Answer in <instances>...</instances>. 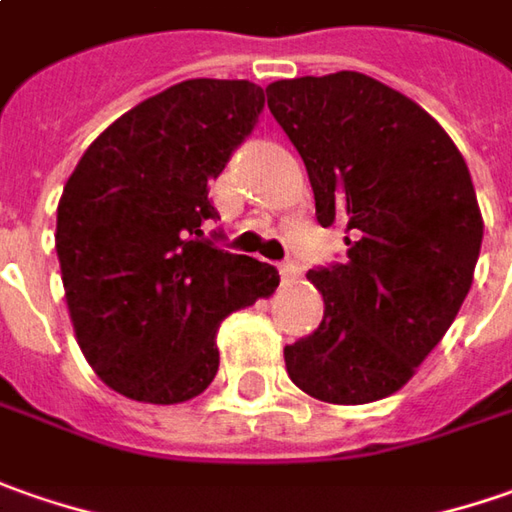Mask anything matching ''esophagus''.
Returning <instances> with one entry per match:
<instances>
[{
	"mask_svg": "<svg viewBox=\"0 0 512 512\" xmlns=\"http://www.w3.org/2000/svg\"><path fill=\"white\" fill-rule=\"evenodd\" d=\"M280 280H283V286H294L300 280V266L294 260H283L280 263Z\"/></svg>",
	"mask_w": 512,
	"mask_h": 512,
	"instance_id": "34e87169",
	"label": "esophagus"
}]
</instances>
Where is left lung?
Returning a JSON list of instances; mask_svg holds the SVG:
<instances>
[{"mask_svg": "<svg viewBox=\"0 0 512 512\" xmlns=\"http://www.w3.org/2000/svg\"><path fill=\"white\" fill-rule=\"evenodd\" d=\"M269 110L297 147L345 263L309 269L323 323L283 348L291 382L334 405L391 397L445 337L482 249L465 158L416 101L365 73L283 79Z\"/></svg>", "mask_w": 512, "mask_h": 512, "instance_id": "1", "label": "left lung"}]
</instances>
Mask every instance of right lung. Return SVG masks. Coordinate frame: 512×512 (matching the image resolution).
I'll use <instances>...</instances> for the list:
<instances>
[{"mask_svg": "<svg viewBox=\"0 0 512 512\" xmlns=\"http://www.w3.org/2000/svg\"><path fill=\"white\" fill-rule=\"evenodd\" d=\"M252 81L189 79L141 101L81 155L56 212V255L81 354L104 385L152 405L198 397L215 334L280 274L203 238L209 181L255 130Z\"/></svg>", "mask_w": 512, "mask_h": 512, "instance_id": "add662e5", "label": "right lung"}]
</instances>
